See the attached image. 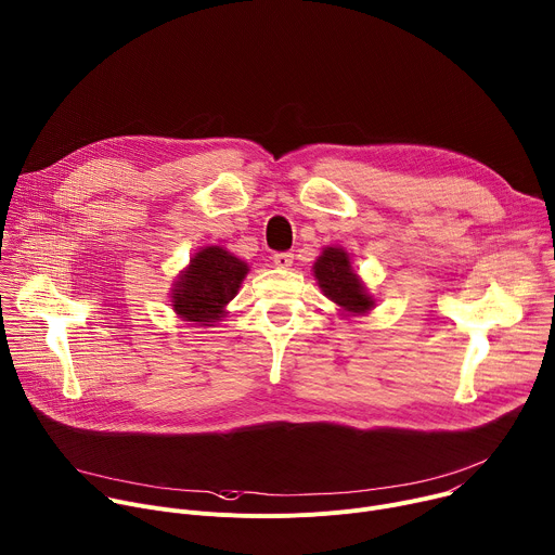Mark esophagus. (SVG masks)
Here are the masks:
<instances>
[{"label":"esophagus","mask_w":555,"mask_h":555,"mask_svg":"<svg viewBox=\"0 0 555 555\" xmlns=\"http://www.w3.org/2000/svg\"><path fill=\"white\" fill-rule=\"evenodd\" d=\"M273 264H275L278 269H288V267L293 264V254H288V251L275 254V256H273Z\"/></svg>","instance_id":"34e87169"}]
</instances>
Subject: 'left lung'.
Masks as SVG:
<instances>
[{
	"mask_svg": "<svg viewBox=\"0 0 555 555\" xmlns=\"http://www.w3.org/2000/svg\"><path fill=\"white\" fill-rule=\"evenodd\" d=\"M313 275L322 293L333 299L344 313L363 315L375 309L373 295H367L363 282L352 271L350 256L339 246H326L313 267Z\"/></svg>",
	"mask_w": 555,
	"mask_h": 555,
	"instance_id": "8db88e82",
	"label": "left lung"
}]
</instances>
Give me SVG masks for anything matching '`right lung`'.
Masks as SVG:
<instances>
[{
    "mask_svg": "<svg viewBox=\"0 0 555 555\" xmlns=\"http://www.w3.org/2000/svg\"><path fill=\"white\" fill-rule=\"evenodd\" d=\"M249 264L222 246H205L190 267L180 271L171 288V306L184 322L214 326L227 315V304L235 297Z\"/></svg>",
    "mask_w": 555,
    "mask_h": 555,
    "instance_id": "1",
    "label": "right lung"
}]
</instances>
